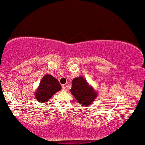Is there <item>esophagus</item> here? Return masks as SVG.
I'll list each match as a JSON object with an SVG mask.
<instances>
[{
  "instance_id": "esophagus-1",
  "label": "esophagus",
  "mask_w": 145,
  "mask_h": 145,
  "mask_svg": "<svg viewBox=\"0 0 145 145\" xmlns=\"http://www.w3.org/2000/svg\"><path fill=\"white\" fill-rule=\"evenodd\" d=\"M62 90L63 91H66V88H65V86L63 85V86H62Z\"/></svg>"
}]
</instances>
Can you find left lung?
Instances as JSON below:
<instances>
[{"label": "left lung", "mask_w": 145, "mask_h": 145, "mask_svg": "<svg viewBox=\"0 0 145 145\" xmlns=\"http://www.w3.org/2000/svg\"><path fill=\"white\" fill-rule=\"evenodd\" d=\"M70 91L83 107L89 106L97 98L98 95L93 87L82 76L76 77L72 80V88Z\"/></svg>", "instance_id": "left-lung-1"}]
</instances>
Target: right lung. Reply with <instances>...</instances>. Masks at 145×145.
<instances>
[{
  "instance_id": "obj_1",
  "label": "right lung",
  "mask_w": 145,
  "mask_h": 145,
  "mask_svg": "<svg viewBox=\"0 0 145 145\" xmlns=\"http://www.w3.org/2000/svg\"><path fill=\"white\" fill-rule=\"evenodd\" d=\"M61 89V86L57 79L51 74L44 75L35 92L36 99L39 103H46L53 95Z\"/></svg>"
}]
</instances>
